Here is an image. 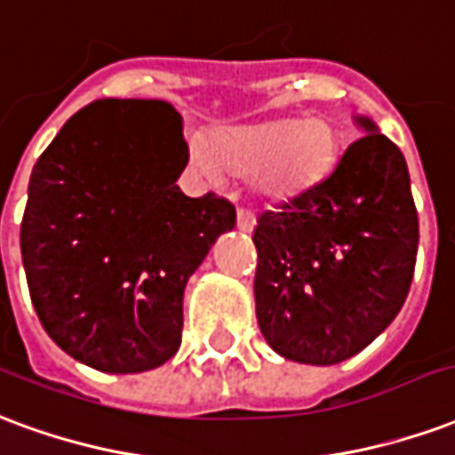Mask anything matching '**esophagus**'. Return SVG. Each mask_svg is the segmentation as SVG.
Returning <instances> with one entry per match:
<instances>
[{"mask_svg":"<svg viewBox=\"0 0 455 455\" xmlns=\"http://www.w3.org/2000/svg\"><path fill=\"white\" fill-rule=\"evenodd\" d=\"M237 228H240L242 232H251V230H254V215H251L250 211H244V208H240V211H237Z\"/></svg>","mask_w":455,"mask_h":455,"instance_id":"obj_1","label":"esophagus"}]
</instances>
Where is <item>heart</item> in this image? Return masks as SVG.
Returning <instances> with one entry per match:
<instances>
[{
    "instance_id": "1",
    "label": "heart",
    "mask_w": 455,
    "mask_h": 455,
    "mask_svg": "<svg viewBox=\"0 0 455 455\" xmlns=\"http://www.w3.org/2000/svg\"><path fill=\"white\" fill-rule=\"evenodd\" d=\"M339 155V135L323 116H278L228 125L194 142L191 159L208 179L247 177L267 204H288L330 177Z\"/></svg>"
}]
</instances>
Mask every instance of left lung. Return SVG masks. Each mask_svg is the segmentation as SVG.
I'll return each mask as SVG.
<instances>
[{"instance_id": "8db88e82", "label": "left lung", "mask_w": 455, "mask_h": 455, "mask_svg": "<svg viewBox=\"0 0 455 455\" xmlns=\"http://www.w3.org/2000/svg\"><path fill=\"white\" fill-rule=\"evenodd\" d=\"M310 194L254 228L257 323L283 359L332 366L395 320L412 283L419 220L410 172L373 121Z\"/></svg>"}]
</instances>
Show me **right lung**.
<instances>
[{"instance_id": "add662e5", "label": "right lung", "mask_w": 455, "mask_h": 455, "mask_svg": "<svg viewBox=\"0 0 455 455\" xmlns=\"http://www.w3.org/2000/svg\"><path fill=\"white\" fill-rule=\"evenodd\" d=\"M181 116L155 99H99L72 116L28 181L21 259L43 330L104 373L177 354L184 288L235 205L188 198Z\"/></svg>"}]
</instances>
